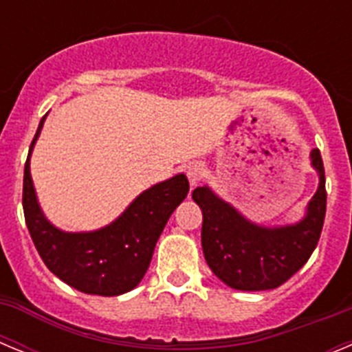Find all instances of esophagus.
I'll use <instances>...</instances> for the list:
<instances>
[{
    "label": "esophagus",
    "mask_w": 352,
    "mask_h": 352,
    "mask_svg": "<svg viewBox=\"0 0 352 352\" xmlns=\"http://www.w3.org/2000/svg\"><path fill=\"white\" fill-rule=\"evenodd\" d=\"M204 173H206V169H204V166L201 162L192 164V166L188 167V170H186V176H188L190 185H197V183L204 178Z\"/></svg>",
    "instance_id": "obj_1"
}]
</instances>
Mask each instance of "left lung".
<instances>
[{
	"label": "left lung",
	"mask_w": 352,
	"mask_h": 352,
	"mask_svg": "<svg viewBox=\"0 0 352 352\" xmlns=\"http://www.w3.org/2000/svg\"><path fill=\"white\" fill-rule=\"evenodd\" d=\"M312 164L319 170L321 182L309 204V213L296 226L257 227L206 186L192 192V199L203 210L204 259L229 287L239 291L275 289L287 282L312 256L326 217L324 164L319 149L312 151Z\"/></svg>",
	"instance_id": "8db88e82"
}]
</instances>
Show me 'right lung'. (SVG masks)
Listing matches in <instances>:
<instances>
[{
    "label": "right lung",
    "instance_id": "add662e5",
    "mask_svg": "<svg viewBox=\"0 0 352 352\" xmlns=\"http://www.w3.org/2000/svg\"><path fill=\"white\" fill-rule=\"evenodd\" d=\"M31 141L30 155L40 129ZM30 155L24 166L23 208L28 231L49 270L86 294L118 296L141 282L155 245L170 213L188 194V179L178 174L142 192L116 222L95 232H63L45 220L31 183Z\"/></svg>",
    "mask_w": 352,
    "mask_h": 352
}]
</instances>
